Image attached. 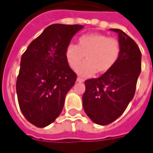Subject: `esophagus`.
<instances>
[{
    "label": "esophagus",
    "mask_w": 153,
    "mask_h": 153,
    "mask_svg": "<svg viewBox=\"0 0 153 153\" xmlns=\"http://www.w3.org/2000/svg\"><path fill=\"white\" fill-rule=\"evenodd\" d=\"M84 81H85V79H82V78H80V77H78V78H77V82L81 83V82H84Z\"/></svg>",
    "instance_id": "34e87169"
}]
</instances>
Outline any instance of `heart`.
Here are the masks:
<instances>
[{"mask_svg": "<svg viewBox=\"0 0 153 153\" xmlns=\"http://www.w3.org/2000/svg\"><path fill=\"white\" fill-rule=\"evenodd\" d=\"M65 54L72 68H76L85 55L87 61L77 66L76 72L85 78L91 77L97 71L105 73L112 68L119 58L120 43L114 37L91 33L79 37L78 45L70 43L66 48Z\"/></svg>", "mask_w": 153, "mask_h": 153, "instance_id": "b5f03b06", "label": "heart"}]
</instances>
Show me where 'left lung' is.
<instances>
[{"label": "left lung", "mask_w": 153, "mask_h": 153, "mask_svg": "<svg viewBox=\"0 0 153 153\" xmlns=\"http://www.w3.org/2000/svg\"><path fill=\"white\" fill-rule=\"evenodd\" d=\"M110 30L118 34L119 58L102 76L85 81L82 97L85 114L98 125H108L123 115L134 96L141 71V52L136 43L122 30Z\"/></svg>", "instance_id": "8db88e82"}]
</instances>
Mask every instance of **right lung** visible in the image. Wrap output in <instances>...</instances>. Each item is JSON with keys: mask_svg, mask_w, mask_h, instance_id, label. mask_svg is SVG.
I'll return each instance as SVG.
<instances>
[{"mask_svg": "<svg viewBox=\"0 0 153 153\" xmlns=\"http://www.w3.org/2000/svg\"><path fill=\"white\" fill-rule=\"evenodd\" d=\"M83 27L51 25L30 43L21 57L16 83L19 105L25 119L37 128L47 127L60 116L66 95L76 81L65 51Z\"/></svg>", "mask_w": 153, "mask_h": 153, "instance_id": "right-lung-1", "label": "right lung"}]
</instances>
